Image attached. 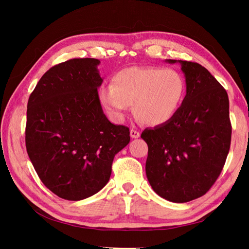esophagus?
<instances>
[{"label": "esophagus", "instance_id": "obj_1", "mask_svg": "<svg viewBox=\"0 0 249 249\" xmlns=\"http://www.w3.org/2000/svg\"><path fill=\"white\" fill-rule=\"evenodd\" d=\"M130 135H131V137L134 138V139H136V138H139V137H140V133H139L138 131H136V130H134V129H131Z\"/></svg>", "mask_w": 249, "mask_h": 249}]
</instances>
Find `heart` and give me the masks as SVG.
I'll return each instance as SVG.
<instances>
[{
	"label": "heart",
	"mask_w": 249,
	"mask_h": 249,
	"mask_svg": "<svg viewBox=\"0 0 249 249\" xmlns=\"http://www.w3.org/2000/svg\"><path fill=\"white\" fill-rule=\"evenodd\" d=\"M184 94V79L176 71L129 67L114 74L111 86L101 89L100 100L113 118L122 119L134 105L139 122L160 125L176 115Z\"/></svg>",
	"instance_id": "obj_1"
}]
</instances>
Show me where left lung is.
Returning a JSON list of instances; mask_svg holds the SVG:
<instances>
[{
    "label": "left lung",
    "mask_w": 249,
    "mask_h": 249,
    "mask_svg": "<svg viewBox=\"0 0 249 249\" xmlns=\"http://www.w3.org/2000/svg\"><path fill=\"white\" fill-rule=\"evenodd\" d=\"M178 62L186 78V96L176 115L141 138L147 143L145 171L154 191L172 202L205 195L214 185L230 150L231 124L225 89L196 62Z\"/></svg>",
    "instance_id": "8db88e82"
}]
</instances>
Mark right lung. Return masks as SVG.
Returning a JSON list of instances; mask_svg holds the SVG:
<instances>
[{"label": "right lung", "instance_id": "1", "mask_svg": "<svg viewBox=\"0 0 249 249\" xmlns=\"http://www.w3.org/2000/svg\"><path fill=\"white\" fill-rule=\"evenodd\" d=\"M99 64L79 58L51 67L28 101L27 153L43 185L67 200L103 189L115 155L130 142L129 127L104 114Z\"/></svg>", "mask_w": 249, "mask_h": 249}]
</instances>
